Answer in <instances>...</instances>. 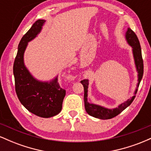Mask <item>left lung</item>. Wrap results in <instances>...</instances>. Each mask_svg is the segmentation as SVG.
<instances>
[{"label":"left lung","mask_w":151,"mask_h":151,"mask_svg":"<svg viewBox=\"0 0 151 151\" xmlns=\"http://www.w3.org/2000/svg\"><path fill=\"white\" fill-rule=\"evenodd\" d=\"M126 37L129 44L133 47V57H134L137 71L138 72V85L143 75V58H142L141 45H140L139 40H138V37H137L136 33L131 28H128L127 32H126ZM81 83L84 86V99L86 111L90 116L97 118V119H110L116 116L117 115L121 113L124 109L127 108L132 103L135 97H136V95H134L131 99H128L126 102L121 104L118 108L114 109H106L102 106H100L93 104H89L87 101V89L88 85H89V81H88L87 79H84V80L81 81ZM136 92L137 89L135 91V93H136Z\"/></svg>","instance_id":"8db88e82"}]
</instances>
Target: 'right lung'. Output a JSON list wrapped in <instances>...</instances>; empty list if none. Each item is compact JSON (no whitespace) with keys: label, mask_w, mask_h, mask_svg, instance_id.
I'll return each mask as SVG.
<instances>
[{"label":"right lung","mask_w":151,"mask_h":151,"mask_svg":"<svg viewBox=\"0 0 151 151\" xmlns=\"http://www.w3.org/2000/svg\"><path fill=\"white\" fill-rule=\"evenodd\" d=\"M45 22L44 20H37L22 37L13 64V74L15 92L20 103L35 115L50 118L61 111L66 90L60 87L57 78L50 83L36 80L23 62V54L27 42L40 32Z\"/></svg>","instance_id":"obj_1"}]
</instances>
